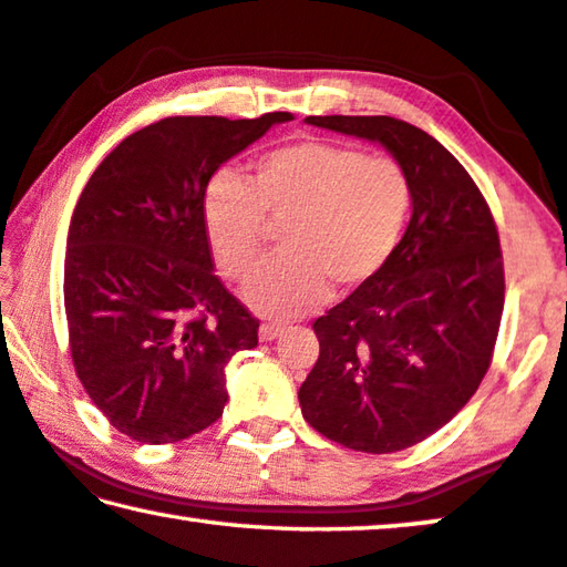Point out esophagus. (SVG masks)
Segmentation results:
<instances>
[{
    "mask_svg": "<svg viewBox=\"0 0 567 567\" xmlns=\"http://www.w3.org/2000/svg\"><path fill=\"white\" fill-rule=\"evenodd\" d=\"M282 332H285L282 322H262V326H259V340H262V343H269V340L280 338Z\"/></svg>",
    "mask_w": 567,
    "mask_h": 567,
    "instance_id": "34e87169",
    "label": "esophagus"
}]
</instances>
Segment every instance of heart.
<instances>
[{"instance_id":"1","label":"heart","mask_w":567,"mask_h":567,"mask_svg":"<svg viewBox=\"0 0 567 567\" xmlns=\"http://www.w3.org/2000/svg\"><path fill=\"white\" fill-rule=\"evenodd\" d=\"M411 209V186L399 161L358 154L330 141H298L251 164L245 182L221 176L204 199V229L214 265L241 282L282 227V255L245 285L251 310L298 318L328 300L330 287L353 290L396 249Z\"/></svg>"}]
</instances>
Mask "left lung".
<instances>
[{"label": "left lung", "instance_id": "1", "mask_svg": "<svg viewBox=\"0 0 567 567\" xmlns=\"http://www.w3.org/2000/svg\"><path fill=\"white\" fill-rule=\"evenodd\" d=\"M406 171L411 221L371 280L312 322L318 363L300 385L308 424L355 452L424 442L474 396L505 308L499 235L477 184L426 131L391 115H310Z\"/></svg>", "mask_w": 567, "mask_h": 567}]
</instances>
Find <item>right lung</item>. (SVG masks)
Returning a JSON list of instances; mask_svg holds the SVG:
<instances>
[{
	"mask_svg": "<svg viewBox=\"0 0 567 567\" xmlns=\"http://www.w3.org/2000/svg\"><path fill=\"white\" fill-rule=\"evenodd\" d=\"M292 113L174 115L123 138L75 204L65 316L75 373L105 419L174 444L221 416L224 368L259 320L214 275L204 194L217 168Z\"/></svg>",
	"mask_w": 567,
	"mask_h": 567,
	"instance_id": "add662e5",
	"label": "right lung"
}]
</instances>
